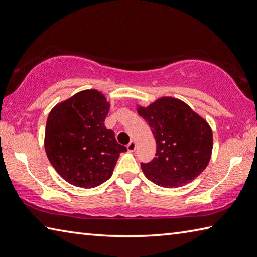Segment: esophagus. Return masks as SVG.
Listing matches in <instances>:
<instances>
[{
    "instance_id": "34e87169",
    "label": "esophagus",
    "mask_w": 257,
    "mask_h": 257,
    "mask_svg": "<svg viewBox=\"0 0 257 257\" xmlns=\"http://www.w3.org/2000/svg\"><path fill=\"white\" fill-rule=\"evenodd\" d=\"M127 150L130 152H133L135 149H137V144H135V142L134 141H131L128 144H127Z\"/></svg>"
}]
</instances>
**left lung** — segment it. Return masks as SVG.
Masks as SVG:
<instances>
[{
	"label": "left lung",
	"mask_w": 257,
	"mask_h": 257,
	"mask_svg": "<svg viewBox=\"0 0 257 257\" xmlns=\"http://www.w3.org/2000/svg\"><path fill=\"white\" fill-rule=\"evenodd\" d=\"M138 113L151 127L157 153L141 163L150 181L163 188H178L199 176L212 152V131L207 120L178 98L161 97Z\"/></svg>",
	"instance_id": "1"
}]
</instances>
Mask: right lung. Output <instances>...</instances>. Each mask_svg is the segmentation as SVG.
Returning a JSON list of instances; mask_svg holds the SVG:
<instances>
[{
    "label": "right lung",
    "mask_w": 257,
    "mask_h": 257,
    "mask_svg": "<svg viewBox=\"0 0 257 257\" xmlns=\"http://www.w3.org/2000/svg\"><path fill=\"white\" fill-rule=\"evenodd\" d=\"M110 105L96 89L79 91L57 104L47 119L45 149L59 176L80 188H95L112 177L119 153L114 131L105 127Z\"/></svg>",
    "instance_id": "right-lung-1"
}]
</instances>
